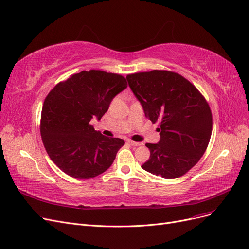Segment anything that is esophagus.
Returning a JSON list of instances; mask_svg holds the SVG:
<instances>
[{
    "label": "esophagus",
    "mask_w": 249,
    "mask_h": 249,
    "mask_svg": "<svg viewBox=\"0 0 249 249\" xmlns=\"http://www.w3.org/2000/svg\"><path fill=\"white\" fill-rule=\"evenodd\" d=\"M127 143H129V144H131V145H133V146H138V145H141V144H142L141 142L133 141V140H127Z\"/></svg>",
    "instance_id": "34e87169"
}]
</instances>
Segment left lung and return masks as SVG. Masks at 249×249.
I'll return each instance as SVG.
<instances>
[{"label":"left lung","mask_w":249,"mask_h":249,"mask_svg":"<svg viewBox=\"0 0 249 249\" xmlns=\"http://www.w3.org/2000/svg\"><path fill=\"white\" fill-rule=\"evenodd\" d=\"M126 80L145 116L160 123V140L146 143L150 156L141 167L163 178L184 176L205 154L212 134V113L205 97L172 71L137 72Z\"/></svg>","instance_id":"obj_1"}]
</instances>
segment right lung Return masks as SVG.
Masks as SVG:
<instances>
[{
    "label": "right lung",
    "instance_id": "1",
    "mask_svg": "<svg viewBox=\"0 0 249 249\" xmlns=\"http://www.w3.org/2000/svg\"><path fill=\"white\" fill-rule=\"evenodd\" d=\"M127 87L120 74L83 71L51 90L43 103L40 134L51 160L66 175L87 179L106 171L124 141L94 130L114 97Z\"/></svg>",
    "mask_w": 249,
    "mask_h": 249
}]
</instances>
